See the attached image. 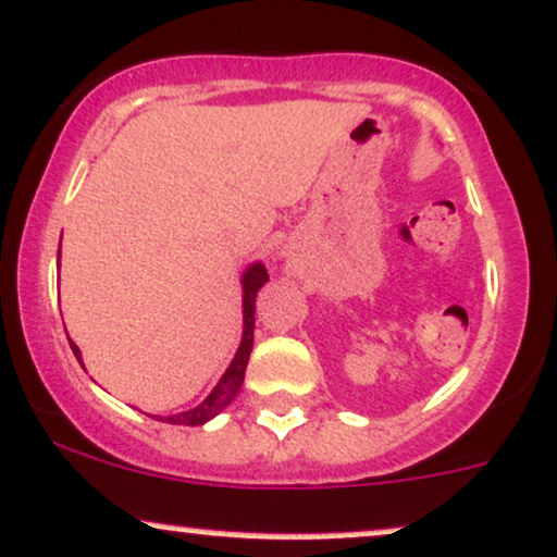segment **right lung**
Listing matches in <instances>:
<instances>
[{"mask_svg":"<svg viewBox=\"0 0 557 557\" xmlns=\"http://www.w3.org/2000/svg\"><path fill=\"white\" fill-rule=\"evenodd\" d=\"M62 247V245H59ZM268 281V271L265 265L260 263V260H255L245 268V273H242V342H239V349L237 355H234L232 364H228L224 375H221V381L215 383V388L208 394L198 407L187 409V411H180V414H172V417H159L156 414L153 420H161V422H169V424H187V428H198V424H206L208 420H213L219 411H224L228 404L234 401L242 388V381H245V370H247V362H250V351H252V331H255V297H258V292L263 289V284ZM72 346V355L77 357V362L83 364V357H81V349H77L75 342H70Z\"/></svg>","mask_w":557,"mask_h":557,"instance_id":"add662e5","label":"right lung"}]
</instances>
